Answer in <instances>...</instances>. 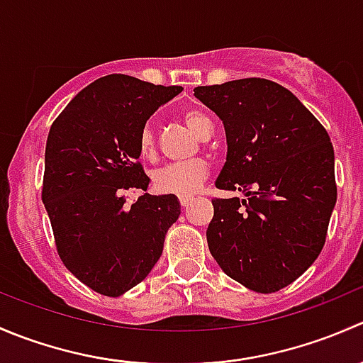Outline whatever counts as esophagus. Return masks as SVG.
Instances as JSON below:
<instances>
[{
	"label": "esophagus",
	"mask_w": 363,
	"mask_h": 363,
	"mask_svg": "<svg viewBox=\"0 0 363 363\" xmlns=\"http://www.w3.org/2000/svg\"><path fill=\"white\" fill-rule=\"evenodd\" d=\"M193 196H188V195H182V196H179V202H181V207H188L189 203L193 202Z\"/></svg>",
	"instance_id": "34e87169"
}]
</instances>
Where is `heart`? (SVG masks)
<instances>
[{
	"label": "heart",
	"instance_id": "obj_1",
	"mask_svg": "<svg viewBox=\"0 0 363 363\" xmlns=\"http://www.w3.org/2000/svg\"><path fill=\"white\" fill-rule=\"evenodd\" d=\"M189 130L202 138L208 130H212V123L202 112L191 111L184 116ZM155 131L151 126H145L138 137V151L144 158H151L155 155ZM208 174V164L205 160H189L182 163H170L158 168L152 175L155 188L160 193H174V195H191L203 184Z\"/></svg>",
	"mask_w": 363,
	"mask_h": 363
}]
</instances>
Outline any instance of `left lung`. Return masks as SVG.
<instances>
[{"mask_svg": "<svg viewBox=\"0 0 363 363\" xmlns=\"http://www.w3.org/2000/svg\"><path fill=\"white\" fill-rule=\"evenodd\" d=\"M223 121L226 161L216 188L207 244L223 272L258 294L298 279L327 239L337 200L327 130L291 91L267 79L195 87Z\"/></svg>", "mask_w": 363, "mask_h": 363, "instance_id": "obj_1", "label": "left lung"}]
</instances>
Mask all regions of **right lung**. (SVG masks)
I'll return each instance as SVG.
<instances>
[{
  "mask_svg": "<svg viewBox=\"0 0 363 363\" xmlns=\"http://www.w3.org/2000/svg\"><path fill=\"white\" fill-rule=\"evenodd\" d=\"M182 91L130 75L101 77L84 87L50 126L45 145V203L65 267L91 290L121 296L147 277L177 221L175 195L147 191L138 137L149 117Z\"/></svg>",
  "mask_w": 363,
  "mask_h": 363,
  "instance_id": "obj_1",
  "label": "right lung"
}]
</instances>
